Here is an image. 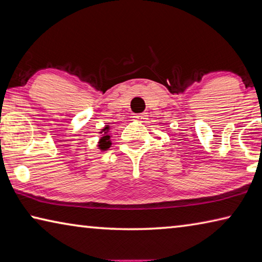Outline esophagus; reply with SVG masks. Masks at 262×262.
<instances>
[{
    "instance_id": "34e87169",
    "label": "esophagus",
    "mask_w": 262,
    "mask_h": 262,
    "mask_svg": "<svg viewBox=\"0 0 262 262\" xmlns=\"http://www.w3.org/2000/svg\"><path fill=\"white\" fill-rule=\"evenodd\" d=\"M135 119L138 122H144V119H146V115L145 114H139V115H136Z\"/></svg>"
}]
</instances>
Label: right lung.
Here are the masks:
<instances>
[{"mask_svg": "<svg viewBox=\"0 0 262 262\" xmlns=\"http://www.w3.org/2000/svg\"><path fill=\"white\" fill-rule=\"evenodd\" d=\"M109 130H110V126L109 125H105L103 128H101V131L99 134L101 135V138L98 141V147L100 150H107L110 146H112V136L109 135Z\"/></svg>", "mask_w": 262, "mask_h": 262, "instance_id": "right-lung-1", "label": "right lung"}]
</instances>
